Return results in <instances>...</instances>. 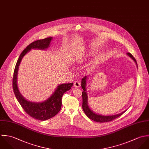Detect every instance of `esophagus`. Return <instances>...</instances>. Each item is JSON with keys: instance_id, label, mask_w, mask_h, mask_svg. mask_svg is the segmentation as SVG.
I'll list each match as a JSON object with an SVG mask.
<instances>
[{"instance_id": "esophagus-1", "label": "esophagus", "mask_w": 149, "mask_h": 149, "mask_svg": "<svg viewBox=\"0 0 149 149\" xmlns=\"http://www.w3.org/2000/svg\"><path fill=\"white\" fill-rule=\"evenodd\" d=\"M74 86L76 88H79L80 86H81V84L79 81H75V82H74Z\"/></svg>"}]
</instances>
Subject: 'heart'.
Segmentation results:
<instances>
[{
    "label": "heart",
    "instance_id": "b5f03b06",
    "mask_svg": "<svg viewBox=\"0 0 149 149\" xmlns=\"http://www.w3.org/2000/svg\"><path fill=\"white\" fill-rule=\"evenodd\" d=\"M90 54H91V52H89V53H88V55H89Z\"/></svg>",
    "mask_w": 149,
    "mask_h": 149
}]
</instances>
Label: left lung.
Listing matches in <instances>:
<instances>
[{
    "label": "left lung",
    "instance_id": "1",
    "mask_svg": "<svg viewBox=\"0 0 149 149\" xmlns=\"http://www.w3.org/2000/svg\"><path fill=\"white\" fill-rule=\"evenodd\" d=\"M127 55L131 58L134 61L135 63L136 66L138 67V64L136 63V61L135 59L133 57V56L130 53H127ZM88 76H85L82 79L81 81V87L83 89L82 91V109L85 113L86 115L89 118L95 121L98 122V123H104V122H108L113 120L114 119H116L120 116L121 115H123L127 110L123 111L121 113H120L119 114L115 115H109V116H105V115H101L99 114H97L94 112H93L92 110L90 108L88 105V93L86 91V82L88 79Z\"/></svg>",
    "mask_w": 149,
    "mask_h": 149
}]
</instances>
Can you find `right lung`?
Wrapping results in <instances>:
<instances>
[{
    "label": "right lung",
    "mask_w": 149,
    "mask_h": 149,
    "mask_svg": "<svg viewBox=\"0 0 149 149\" xmlns=\"http://www.w3.org/2000/svg\"><path fill=\"white\" fill-rule=\"evenodd\" d=\"M52 40V37H48L35 41L29 44L22 52L18 59L13 79L14 93L22 108L31 118L42 121L51 119L58 113L61 109L62 96L67 91L71 89L73 83L59 85L54 93L47 100L41 102H34L27 100L21 94L17 85V76L19 66L23 57L31 49L42 50L48 49Z\"/></svg>",
    "instance_id": "obj_1"
}]
</instances>
